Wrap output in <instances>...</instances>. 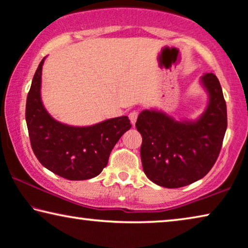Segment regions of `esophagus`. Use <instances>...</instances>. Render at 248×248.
<instances>
[{"instance_id": "esophagus-1", "label": "esophagus", "mask_w": 248, "mask_h": 248, "mask_svg": "<svg viewBox=\"0 0 248 248\" xmlns=\"http://www.w3.org/2000/svg\"><path fill=\"white\" fill-rule=\"evenodd\" d=\"M138 114H139L138 111H131L130 113H129V119H130L132 125H134V124H136L137 118H138Z\"/></svg>"}]
</instances>
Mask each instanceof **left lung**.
Masks as SVG:
<instances>
[{"label": "left lung", "instance_id": "left-lung-1", "mask_svg": "<svg viewBox=\"0 0 248 248\" xmlns=\"http://www.w3.org/2000/svg\"><path fill=\"white\" fill-rule=\"evenodd\" d=\"M209 103L197 121H175L160 111L143 110L136 128L142 137V168L151 182L179 188L202 179L219 156L227 128L223 90L214 73L202 77Z\"/></svg>", "mask_w": 248, "mask_h": 248}]
</instances>
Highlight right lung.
Masks as SVG:
<instances>
[{"label":"right lung","instance_id":"add662e5","mask_svg":"<svg viewBox=\"0 0 248 248\" xmlns=\"http://www.w3.org/2000/svg\"><path fill=\"white\" fill-rule=\"evenodd\" d=\"M44 59L33 77L27 98L25 120L30 141L41 164L69 180L93 178L108 164L113 147L131 128L127 116L113 118L90 127H71L54 120L41 101Z\"/></svg>","mask_w":248,"mask_h":248}]
</instances>
